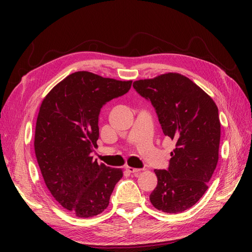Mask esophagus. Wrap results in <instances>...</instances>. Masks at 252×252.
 <instances>
[{
	"label": "esophagus",
	"mask_w": 252,
	"mask_h": 252,
	"mask_svg": "<svg viewBox=\"0 0 252 252\" xmlns=\"http://www.w3.org/2000/svg\"><path fill=\"white\" fill-rule=\"evenodd\" d=\"M126 170L130 173H139L141 171V169L133 168V167H126Z\"/></svg>",
	"instance_id": "obj_1"
}]
</instances>
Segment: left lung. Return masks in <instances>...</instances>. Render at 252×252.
Segmentation results:
<instances>
[{
  "label": "left lung",
  "mask_w": 252,
  "mask_h": 252,
  "mask_svg": "<svg viewBox=\"0 0 252 252\" xmlns=\"http://www.w3.org/2000/svg\"><path fill=\"white\" fill-rule=\"evenodd\" d=\"M151 103L165 135L175 141L167 169H155L158 185L151 204L167 213L182 212L199 201L219 159L220 124L212 98L191 80L166 73L133 83Z\"/></svg>",
  "instance_id": "left-lung-1"
}]
</instances>
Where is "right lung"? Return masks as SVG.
I'll list each match as a JSON object with an SVG mask.
<instances>
[{
    "mask_svg": "<svg viewBox=\"0 0 252 252\" xmlns=\"http://www.w3.org/2000/svg\"><path fill=\"white\" fill-rule=\"evenodd\" d=\"M131 84L78 71L42 102L34 134L37 164L52 196L79 218L97 216L107 208L123 177L120 168L98 165L91 152L97 146L102 107L127 94Z\"/></svg>",
    "mask_w": 252,
    "mask_h": 252,
    "instance_id": "obj_1",
    "label": "right lung"
}]
</instances>
